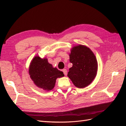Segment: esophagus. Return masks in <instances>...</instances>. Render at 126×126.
Wrapping results in <instances>:
<instances>
[{"label": "esophagus", "mask_w": 126, "mask_h": 126, "mask_svg": "<svg viewBox=\"0 0 126 126\" xmlns=\"http://www.w3.org/2000/svg\"><path fill=\"white\" fill-rule=\"evenodd\" d=\"M62 71H63V74H64V75H67V70H66V69H63V70H62Z\"/></svg>", "instance_id": "obj_1"}]
</instances>
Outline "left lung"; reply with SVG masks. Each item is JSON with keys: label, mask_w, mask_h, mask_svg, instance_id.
Instances as JSON below:
<instances>
[{"label": "left lung", "mask_w": 126, "mask_h": 126, "mask_svg": "<svg viewBox=\"0 0 126 126\" xmlns=\"http://www.w3.org/2000/svg\"><path fill=\"white\" fill-rule=\"evenodd\" d=\"M69 57L72 66L68 77L79 88L90 85L96 77L98 70L97 61L93 52L85 46L79 45L71 49Z\"/></svg>", "instance_id": "1"}]
</instances>
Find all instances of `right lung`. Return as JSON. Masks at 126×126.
Here are the masks:
<instances>
[{"instance_id": "1", "label": "right lung", "mask_w": 126, "mask_h": 126, "mask_svg": "<svg viewBox=\"0 0 126 126\" xmlns=\"http://www.w3.org/2000/svg\"><path fill=\"white\" fill-rule=\"evenodd\" d=\"M29 74L37 87L47 91L54 88L57 78L64 76L63 72L53 67L47 58L42 59L39 56L34 57L30 63Z\"/></svg>"}]
</instances>
